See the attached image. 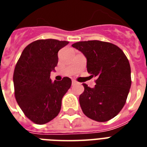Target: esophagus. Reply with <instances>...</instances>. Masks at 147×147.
Returning <instances> with one entry per match:
<instances>
[{
  "instance_id": "1",
  "label": "esophagus",
  "mask_w": 147,
  "mask_h": 147,
  "mask_svg": "<svg viewBox=\"0 0 147 147\" xmlns=\"http://www.w3.org/2000/svg\"><path fill=\"white\" fill-rule=\"evenodd\" d=\"M76 83H77V82L76 80H72V85H76Z\"/></svg>"
}]
</instances>
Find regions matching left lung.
Here are the masks:
<instances>
[{"mask_svg":"<svg viewBox=\"0 0 147 147\" xmlns=\"http://www.w3.org/2000/svg\"><path fill=\"white\" fill-rule=\"evenodd\" d=\"M87 59V71L96 77L94 88L82 84L79 96L83 113L89 118L105 122L114 118L125 105L131 86V71L127 58L118 47L99 40L71 45Z\"/></svg>","mask_w":147,"mask_h":147,"instance_id":"1","label":"left lung"}]
</instances>
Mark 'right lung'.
Wrapping results in <instances>:
<instances>
[{"label":"right lung","instance_id":"right-lung-1","mask_svg":"<svg viewBox=\"0 0 147 147\" xmlns=\"http://www.w3.org/2000/svg\"><path fill=\"white\" fill-rule=\"evenodd\" d=\"M68 43L53 39L36 40L24 49L17 62L13 77L15 98L33 123L44 124L55 118L71 87L68 77L54 82L50 78L58 64V52Z\"/></svg>","mask_w":147,"mask_h":147}]
</instances>
